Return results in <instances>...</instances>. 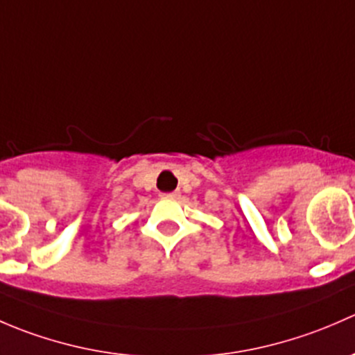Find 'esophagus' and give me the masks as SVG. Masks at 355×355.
Wrapping results in <instances>:
<instances>
[{"mask_svg":"<svg viewBox=\"0 0 355 355\" xmlns=\"http://www.w3.org/2000/svg\"><path fill=\"white\" fill-rule=\"evenodd\" d=\"M178 194H180V192L173 191V192H164V194H161V196H163V198H177Z\"/></svg>","mask_w":355,"mask_h":355,"instance_id":"1","label":"esophagus"}]
</instances>
